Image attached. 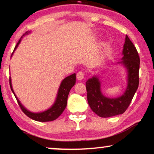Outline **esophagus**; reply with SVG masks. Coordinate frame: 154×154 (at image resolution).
I'll use <instances>...</instances> for the list:
<instances>
[{
  "instance_id": "obj_1",
  "label": "esophagus",
  "mask_w": 154,
  "mask_h": 154,
  "mask_svg": "<svg viewBox=\"0 0 154 154\" xmlns=\"http://www.w3.org/2000/svg\"><path fill=\"white\" fill-rule=\"evenodd\" d=\"M76 77H77V79L79 80V81H82V80L84 79V73H83V72H81V71H80V72L77 73Z\"/></svg>"
}]
</instances>
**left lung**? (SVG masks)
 <instances>
[{
  "instance_id": "8db88e82",
  "label": "left lung",
  "mask_w": 154,
  "mask_h": 154,
  "mask_svg": "<svg viewBox=\"0 0 154 154\" xmlns=\"http://www.w3.org/2000/svg\"><path fill=\"white\" fill-rule=\"evenodd\" d=\"M112 63L120 65L125 70L127 87L120 96L109 97L102 92L101 81L97 74L86 81L88 102L92 110L100 117H109L123 114L131 103L139 87L140 59L134 45L126 35L123 46L122 57L119 61Z\"/></svg>"
}]
</instances>
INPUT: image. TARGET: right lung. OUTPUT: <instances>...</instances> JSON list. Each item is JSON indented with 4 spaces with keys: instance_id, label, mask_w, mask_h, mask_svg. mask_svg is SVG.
Listing matches in <instances>:
<instances>
[{
    "instance_id": "right-lung-1",
    "label": "right lung",
    "mask_w": 154,
    "mask_h": 154,
    "mask_svg": "<svg viewBox=\"0 0 154 154\" xmlns=\"http://www.w3.org/2000/svg\"><path fill=\"white\" fill-rule=\"evenodd\" d=\"M30 33L31 31L27 32H25L22 36L18 43L16 45L15 49H14L13 53L16 50L17 47H18L20 43L21 42V40L23 39V37H25L26 35H28ZM13 54L11 55V57ZM75 79H76V75H75V73H73V74L70 75L69 76L66 77L64 79H63L62 81L60 83L59 89H58L57 91V97H56V99L54 102V103L52 104V105L48 109H45V110L37 112H31L30 110H29L28 109L26 108L23 104L21 103V102L20 101L18 97H17L15 92H14L13 85H12V81L11 77H10V85H11V91L13 93L14 95H15V98L17 99L18 105H20V108L22 109L23 112L27 117H29V118L32 119L33 120L45 122L55 120L56 119H57L62 114L63 110L66 108V107L68 95H69V92L75 83Z\"/></svg>"
}]
</instances>
